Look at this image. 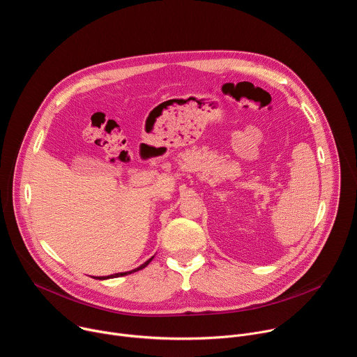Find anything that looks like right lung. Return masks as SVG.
Wrapping results in <instances>:
<instances>
[{
    "mask_svg": "<svg viewBox=\"0 0 357 357\" xmlns=\"http://www.w3.org/2000/svg\"><path fill=\"white\" fill-rule=\"evenodd\" d=\"M152 259L154 257H151L149 260H146L144 264H141L139 267H137V268H134V270H131V271H124V273H116V274H112V275H106V277H93V278H96V280H110V278H117V277H123V275H128V274H132V273H135V271H139V270H142V268H145L151 261H152Z\"/></svg>",
    "mask_w": 357,
    "mask_h": 357,
    "instance_id": "obj_1",
    "label": "right lung"
}]
</instances>
